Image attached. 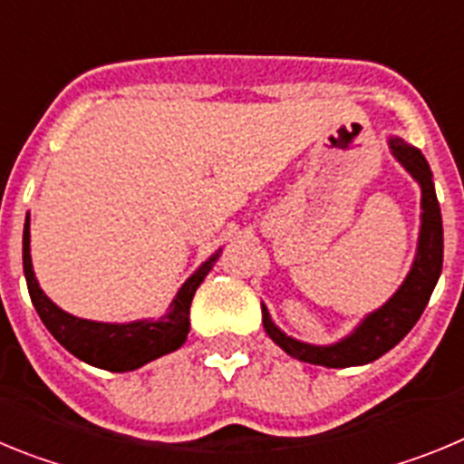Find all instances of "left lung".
Instances as JSON below:
<instances>
[{"instance_id": "obj_1", "label": "left lung", "mask_w": 464, "mask_h": 464, "mask_svg": "<svg viewBox=\"0 0 464 464\" xmlns=\"http://www.w3.org/2000/svg\"><path fill=\"white\" fill-rule=\"evenodd\" d=\"M388 149L420 188V227H418V246L411 269L385 304L370 311L346 337L334 343H309L290 337L272 321L269 309L262 302V325L269 339L302 362L323 364L330 370L374 362L407 337L440 281L441 265H444V227H441V208L437 202L428 160L416 146L400 137H388Z\"/></svg>"}]
</instances>
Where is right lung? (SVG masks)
<instances>
[{
  "instance_id": "obj_1",
  "label": "right lung",
  "mask_w": 464,
  "mask_h": 464,
  "mask_svg": "<svg viewBox=\"0 0 464 464\" xmlns=\"http://www.w3.org/2000/svg\"><path fill=\"white\" fill-rule=\"evenodd\" d=\"M223 248L208 256L207 260L186 278L179 293L171 299L169 309L160 318H141L130 323H102L67 314L53 302L36 281L30 256V213L23 229V272L30 290L32 304L44 321L46 330L57 342L83 362L109 372H132L158 360L162 355L181 348L190 332V304L195 290L202 285L211 272Z\"/></svg>"
}]
</instances>
